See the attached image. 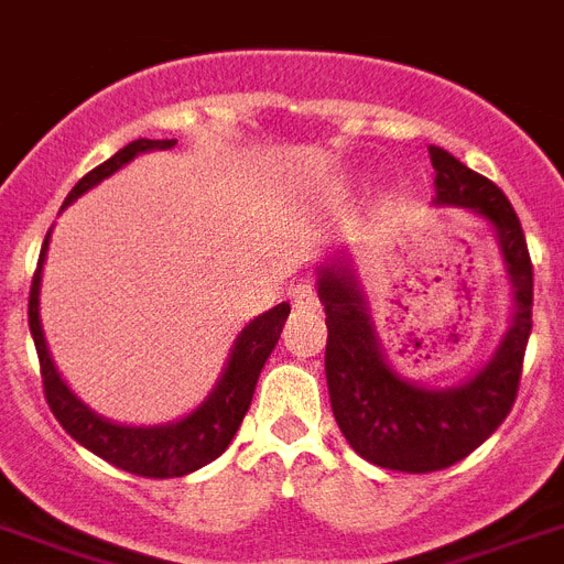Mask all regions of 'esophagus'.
Returning a JSON list of instances; mask_svg holds the SVG:
<instances>
[{"mask_svg": "<svg viewBox=\"0 0 564 564\" xmlns=\"http://www.w3.org/2000/svg\"><path fill=\"white\" fill-rule=\"evenodd\" d=\"M293 305L302 311H314L316 305H319V300H316V291L314 285H308V282H302V285L293 288Z\"/></svg>", "mask_w": 564, "mask_h": 564, "instance_id": "esophagus-1", "label": "esophagus"}]
</instances>
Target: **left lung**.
<instances>
[{
  "instance_id": "8db88e82",
  "label": "left lung",
  "mask_w": 564,
  "mask_h": 564,
  "mask_svg": "<svg viewBox=\"0 0 564 564\" xmlns=\"http://www.w3.org/2000/svg\"><path fill=\"white\" fill-rule=\"evenodd\" d=\"M435 207H460L481 218L499 241L510 282V325L481 369L455 386H423L400 375L377 337L369 296L346 250L316 268L325 308V377L339 430L360 458L400 473H435L467 458L499 430L513 406L524 348L533 328V264L516 209L492 181L446 149L430 147Z\"/></svg>"
}]
</instances>
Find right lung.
Returning <instances> with one entry per match:
<instances>
[{"label":"right lung","instance_id":"add662e5","mask_svg":"<svg viewBox=\"0 0 564 564\" xmlns=\"http://www.w3.org/2000/svg\"><path fill=\"white\" fill-rule=\"evenodd\" d=\"M178 141H149V138H138L129 147L104 161L100 166L83 175L74 189L65 198L63 209L74 204L83 193L97 187L100 181L123 170L126 164H132L134 158L152 149H172ZM59 209V213H63ZM51 230L42 241L40 262H36L34 282H31V300H28V325H31V337H34L36 357H40L42 386H45V400H48L51 412L59 421L68 435L80 446H86L88 453L100 455L104 460L115 464V467L132 473V476L143 478H178L202 469L204 464L216 460L230 446L232 435L239 432L241 421L248 415L250 400L256 392V380L262 375L264 362L276 348L282 325H285L291 305L282 302L276 308L264 311V314L253 316L241 334L236 337L227 357L221 377L213 386V392L178 421L155 423V426H129V423H115L109 417L97 415L95 409H88L77 394L68 389L63 377H59L57 366L51 360L48 343L42 334L40 319V285H42V264H45V253H48Z\"/></svg>","mask_w":564,"mask_h":564}]
</instances>
